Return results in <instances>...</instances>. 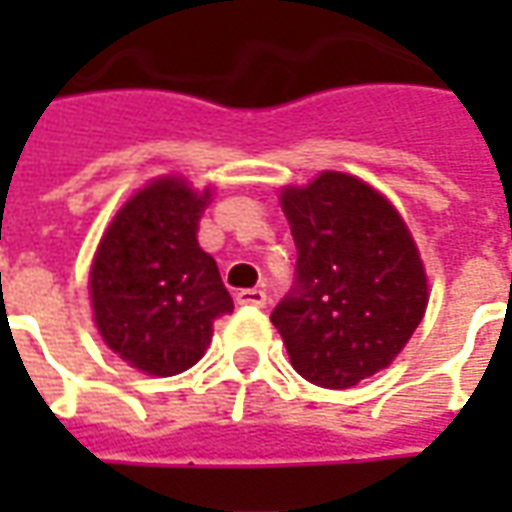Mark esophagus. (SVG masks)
Masks as SVG:
<instances>
[{"instance_id": "1", "label": "esophagus", "mask_w": 512, "mask_h": 512, "mask_svg": "<svg viewBox=\"0 0 512 512\" xmlns=\"http://www.w3.org/2000/svg\"><path fill=\"white\" fill-rule=\"evenodd\" d=\"M238 304H244V307H266V293L257 288H249V290H241L238 296H235Z\"/></svg>"}]
</instances>
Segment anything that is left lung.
<instances>
[{
    "label": "left lung",
    "mask_w": 512,
    "mask_h": 512,
    "mask_svg": "<svg viewBox=\"0 0 512 512\" xmlns=\"http://www.w3.org/2000/svg\"><path fill=\"white\" fill-rule=\"evenodd\" d=\"M296 279L271 312L290 365L310 384L348 389L395 359L428 307L406 222L359 178L323 172L282 191Z\"/></svg>",
    "instance_id": "obj_1"
}]
</instances>
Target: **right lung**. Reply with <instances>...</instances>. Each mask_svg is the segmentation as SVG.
I'll return each mask as SVG.
<instances>
[{
	"mask_svg": "<svg viewBox=\"0 0 512 512\" xmlns=\"http://www.w3.org/2000/svg\"><path fill=\"white\" fill-rule=\"evenodd\" d=\"M211 191L180 178L153 180L120 208L90 271L98 332L147 376H175L200 362L213 321L233 312L219 266L197 244Z\"/></svg>",
	"mask_w": 512,
	"mask_h": 512,
	"instance_id": "add662e5",
	"label": "right lung"
}]
</instances>
